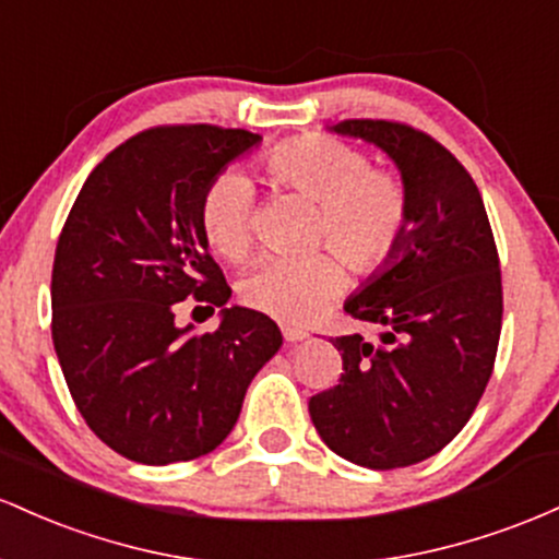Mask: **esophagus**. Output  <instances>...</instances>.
<instances>
[{"instance_id": "1", "label": "esophagus", "mask_w": 559, "mask_h": 559, "mask_svg": "<svg viewBox=\"0 0 559 559\" xmlns=\"http://www.w3.org/2000/svg\"><path fill=\"white\" fill-rule=\"evenodd\" d=\"M282 335H285V343H300V341H306V337H309V332H304V330H296V328H285L282 330Z\"/></svg>"}]
</instances>
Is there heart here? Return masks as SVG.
Wrapping results in <instances>:
<instances>
[{"label": "heart", "mask_w": 559, "mask_h": 559, "mask_svg": "<svg viewBox=\"0 0 559 559\" xmlns=\"http://www.w3.org/2000/svg\"><path fill=\"white\" fill-rule=\"evenodd\" d=\"M263 171L277 187L317 203L311 240L330 246L354 272L372 274L393 261L409 227L404 185L369 168L367 155L332 136H298L263 155ZM253 185L237 171L218 174L200 200L205 242L229 261L246 259L253 242ZM343 285L335 255L266 259L242 282L250 309L282 322H309Z\"/></svg>", "instance_id": "b5f03b06"}]
</instances>
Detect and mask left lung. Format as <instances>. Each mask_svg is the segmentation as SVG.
Wrapping results in <instances>:
<instances>
[{
  "label": "left lung",
  "mask_w": 559,
  "mask_h": 559,
  "mask_svg": "<svg viewBox=\"0 0 559 559\" xmlns=\"http://www.w3.org/2000/svg\"><path fill=\"white\" fill-rule=\"evenodd\" d=\"M330 131L396 163L409 227L393 261L343 306L380 324V343L332 341L343 374L311 396L309 415L343 460L409 467L465 428L491 378L501 332L497 242L473 177L432 136L396 121H341Z\"/></svg>",
  "instance_id": "8db88e82"
}]
</instances>
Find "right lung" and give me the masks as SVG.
I'll list each match as a JSON object with an SVG mask.
<instances>
[{
    "mask_svg": "<svg viewBox=\"0 0 559 559\" xmlns=\"http://www.w3.org/2000/svg\"><path fill=\"white\" fill-rule=\"evenodd\" d=\"M261 134L158 127L90 174L60 231L52 266V343L94 436L142 465L209 454L229 436L255 372L282 332L231 296L200 229L205 187ZM195 295L223 309L213 333L177 329Z\"/></svg>",
    "mask_w": 559,
    "mask_h": 559,
    "instance_id": "1",
    "label": "right lung"
}]
</instances>
